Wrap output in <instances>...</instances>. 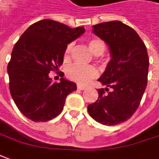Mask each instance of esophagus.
I'll return each instance as SVG.
<instances>
[{"label": "esophagus", "mask_w": 159, "mask_h": 159, "mask_svg": "<svg viewBox=\"0 0 159 159\" xmlns=\"http://www.w3.org/2000/svg\"><path fill=\"white\" fill-rule=\"evenodd\" d=\"M77 88H78V89H79V90H81V91L86 89V86H81V85H78Z\"/></svg>", "instance_id": "obj_1"}]
</instances>
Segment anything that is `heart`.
Masks as SVG:
<instances>
[{"mask_svg": "<svg viewBox=\"0 0 159 159\" xmlns=\"http://www.w3.org/2000/svg\"><path fill=\"white\" fill-rule=\"evenodd\" d=\"M87 45H88L89 50L95 56L101 55L106 50V43L104 42V40L98 38H93V39L89 40L87 42ZM73 43H70L67 45L65 50V53H64L66 60H68L70 58V55L73 51ZM98 73L97 68L93 66H85L79 65V64H74L69 66L67 69V76L69 79L80 85H86L92 80L97 77Z\"/></svg>", "mask_w": 159, "mask_h": 159, "instance_id": "1", "label": "heart"}]
</instances>
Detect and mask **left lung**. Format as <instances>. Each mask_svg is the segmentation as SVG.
Returning <instances> with one entry per match:
<instances>
[{
	"label": "left lung",
	"mask_w": 159,
	"mask_h": 159,
	"mask_svg": "<svg viewBox=\"0 0 159 159\" xmlns=\"http://www.w3.org/2000/svg\"><path fill=\"white\" fill-rule=\"evenodd\" d=\"M93 32L109 47L111 61L98 80L107 87L97 90L98 98L88 105V113L105 125H119L134 114L146 88V47L134 29L119 20L94 25Z\"/></svg>",
	"instance_id": "obj_1"
}]
</instances>
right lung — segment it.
<instances>
[{
  "instance_id": "1",
  "label": "right lung",
  "mask_w": 159,
  "mask_h": 159,
  "mask_svg": "<svg viewBox=\"0 0 159 159\" xmlns=\"http://www.w3.org/2000/svg\"><path fill=\"white\" fill-rule=\"evenodd\" d=\"M52 20H41L27 28L15 43L7 65L9 89L20 112L34 122H46L61 113L76 84L63 78L52 83L50 71L62 65L67 45L85 33Z\"/></svg>"
}]
</instances>
